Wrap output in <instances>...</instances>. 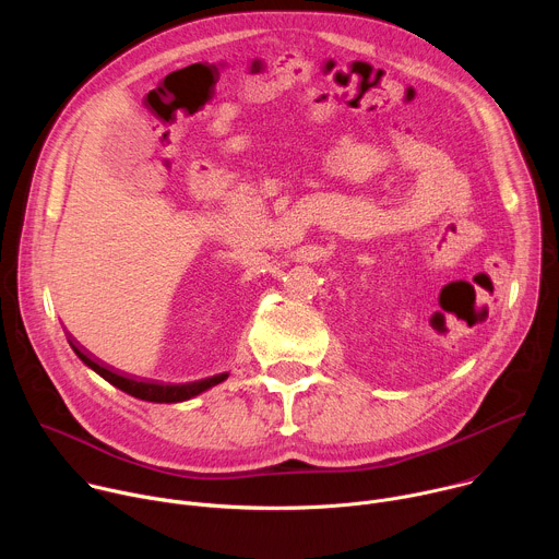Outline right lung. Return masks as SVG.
<instances>
[{"mask_svg": "<svg viewBox=\"0 0 559 559\" xmlns=\"http://www.w3.org/2000/svg\"><path fill=\"white\" fill-rule=\"evenodd\" d=\"M72 352L82 358L84 365H88L93 371H97L104 380H108L112 386L126 391L132 397H139V401H147V403H183L190 401V397L207 391L210 386L223 382L229 373H216L212 378H203V380H194V382H183V384H166V382H154V380H136L130 376H119L115 371H110L108 367L95 362L88 354L82 352V347L76 345L74 338H68Z\"/></svg>", "mask_w": 559, "mask_h": 559, "instance_id": "add662e5", "label": "right lung"}]
</instances>
